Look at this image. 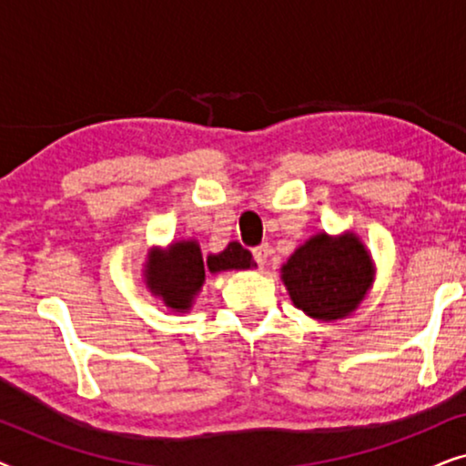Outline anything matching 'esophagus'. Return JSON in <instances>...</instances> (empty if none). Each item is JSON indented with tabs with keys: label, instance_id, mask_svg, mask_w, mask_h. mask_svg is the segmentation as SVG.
<instances>
[{
	"label": "esophagus",
	"instance_id": "34e87169",
	"mask_svg": "<svg viewBox=\"0 0 466 466\" xmlns=\"http://www.w3.org/2000/svg\"><path fill=\"white\" fill-rule=\"evenodd\" d=\"M269 244H260V246H257L252 250V254H254V260H257V265L258 267H265L267 265V258H269Z\"/></svg>",
	"mask_w": 466,
	"mask_h": 466
}]
</instances>
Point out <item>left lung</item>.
Wrapping results in <instances>:
<instances>
[{"label":"left lung","mask_w":466,"mask_h":466,"mask_svg":"<svg viewBox=\"0 0 466 466\" xmlns=\"http://www.w3.org/2000/svg\"><path fill=\"white\" fill-rule=\"evenodd\" d=\"M371 258L354 235H316L282 267L292 303L311 318L337 320L356 309L371 284Z\"/></svg>","instance_id":"8db88e82"}]
</instances>
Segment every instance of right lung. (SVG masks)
Segmentation results:
<instances>
[{
	"label": "right lung",
	"instance_id": "1",
	"mask_svg": "<svg viewBox=\"0 0 466 466\" xmlns=\"http://www.w3.org/2000/svg\"><path fill=\"white\" fill-rule=\"evenodd\" d=\"M252 254L241 248L238 241H231L225 250L209 254L203 260L199 246L195 241H180L174 244L167 252H155L148 258V279L150 290L163 297L167 308L188 309L193 297L199 292L206 279V271H225V269H250L254 267Z\"/></svg>",
	"mask_w": 466,
	"mask_h": 466
}]
</instances>
